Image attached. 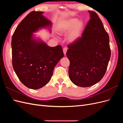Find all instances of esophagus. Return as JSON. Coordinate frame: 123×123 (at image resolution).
I'll return each mask as SVG.
<instances>
[{
  "label": "esophagus",
  "instance_id": "1",
  "mask_svg": "<svg viewBox=\"0 0 123 123\" xmlns=\"http://www.w3.org/2000/svg\"><path fill=\"white\" fill-rule=\"evenodd\" d=\"M67 48H66V47H65V48H63V52H64V55H66V52H67Z\"/></svg>",
  "mask_w": 123,
  "mask_h": 123
}]
</instances>
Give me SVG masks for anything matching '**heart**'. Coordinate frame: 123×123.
<instances>
[{
	"instance_id": "1",
	"label": "heart",
	"mask_w": 123,
	"mask_h": 123,
	"mask_svg": "<svg viewBox=\"0 0 123 123\" xmlns=\"http://www.w3.org/2000/svg\"><path fill=\"white\" fill-rule=\"evenodd\" d=\"M84 25L83 21L77 20V18H71L61 21L57 26V31L59 34L62 35L71 30L68 35V39L74 42L80 37V33Z\"/></svg>"
}]
</instances>
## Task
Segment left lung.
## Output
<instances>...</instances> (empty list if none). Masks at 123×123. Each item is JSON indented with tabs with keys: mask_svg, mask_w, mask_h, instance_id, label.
Returning <instances> with one entry per match:
<instances>
[{
	"mask_svg": "<svg viewBox=\"0 0 123 123\" xmlns=\"http://www.w3.org/2000/svg\"><path fill=\"white\" fill-rule=\"evenodd\" d=\"M90 15L82 37L68 46L66 55L70 61L69 75L77 86L96 84L105 75L110 58L109 37L98 14Z\"/></svg>",
	"mask_w": 123,
	"mask_h": 123,
	"instance_id": "obj_1",
	"label": "left lung"
}]
</instances>
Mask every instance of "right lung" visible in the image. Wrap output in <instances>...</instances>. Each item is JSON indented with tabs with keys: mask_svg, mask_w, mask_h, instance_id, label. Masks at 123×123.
I'll list each match as a JSON object with an SVG mask.
<instances>
[{
	"mask_svg": "<svg viewBox=\"0 0 123 123\" xmlns=\"http://www.w3.org/2000/svg\"><path fill=\"white\" fill-rule=\"evenodd\" d=\"M43 12L32 11L18 25L12 36V65L18 79L32 89L49 82L54 69L64 57L62 46L49 47L33 33L43 28L51 32L52 22Z\"/></svg>",
	"mask_w": 123,
	"mask_h": 123,
	"instance_id": "right-lung-1",
	"label": "right lung"
}]
</instances>
